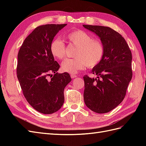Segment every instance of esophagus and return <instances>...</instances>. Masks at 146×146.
<instances>
[{
	"label": "esophagus",
	"mask_w": 146,
	"mask_h": 146,
	"mask_svg": "<svg viewBox=\"0 0 146 146\" xmlns=\"http://www.w3.org/2000/svg\"><path fill=\"white\" fill-rule=\"evenodd\" d=\"M71 77L72 78H76V77H77V75H76L75 74H71Z\"/></svg>",
	"instance_id": "34e87169"
}]
</instances>
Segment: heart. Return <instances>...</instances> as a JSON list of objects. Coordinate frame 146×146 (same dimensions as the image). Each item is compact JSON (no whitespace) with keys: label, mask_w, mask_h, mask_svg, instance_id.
<instances>
[{"label":"heart","mask_w":146,"mask_h":146,"mask_svg":"<svg viewBox=\"0 0 146 146\" xmlns=\"http://www.w3.org/2000/svg\"><path fill=\"white\" fill-rule=\"evenodd\" d=\"M68 41L77 46L75 58L66 59L61 64L62 70L71 74H75L88 66L94 68L100 63L104 56L105 49L103 43L92 37L83 30L76 29L64 36ZM52 55L58 60L66 56V46L60 38L54 39L50 44Z\"/></svg>","instance_id":"1"}]
</instances>
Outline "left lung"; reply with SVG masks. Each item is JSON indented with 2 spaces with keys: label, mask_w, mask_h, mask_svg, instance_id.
<instances>
[{
  "label": "left lung",
  "mask_w": 146,
  "mask_h": 146,
  "mask_svg": "<svg viewBox=\"0 0 146 146\" xmlns=\"http://www.w3.org/2000/svg\"><path fill=\"white\" fill-rule=\"evenodd\" d=\"M83 26L99 36L105 49L103 59L92 71L97 78L83 76L85 104L96 113H107L125 98L132 77L131 51L125 39L110 27Z\"/></svg>",
  "instance_id": "obj_1"
}]
</instances>
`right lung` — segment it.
Here are the masks:
<instances>
[{
  "instance_id": "add662e5",
  "label": "right lung",
  "mask_w": 146,
  "mask_h": 146,
  "mask_svg": "<svg viewBox=\"0 0 146 146\" xmlns=\"http://www.w3.org/2000/svg\"><path fill=\"white\" fill-rule=\"evenodd\" d=\"M66 26L46 24L37 27L24 40L17 55V76L24 97L39 112L51 114L63 105L64 89L71 81L68 73H57L50 44L59 31Z\"/></svg>"
}]
</instances>
